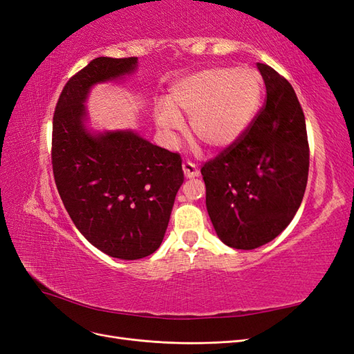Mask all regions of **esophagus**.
Returning a JSON list of instances; mask_svg holds the SVG:
<instances>
[{"mask_svg":"<svg viewBox=\"0 0 354 354\" xmlns=\"http://www.w3.org/2000/svg\"><path fill=\"white\" fill-rule=\"evenodd\" d=\"M183 173L187 178H195L199 176V169L195 167V164H192L187 160V162H183Z\"/></svg>","mask_w":354,"mask_h":354,"instance_id":"obj_1","label":"esophagus"}]
</instances>
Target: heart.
<instances>
[{
	"instance_id": "heart-1",
	"label": "heart",
	"mask_w": 354,
	"mask_h": 354,
	"mask_svg": "<svg viewBox=\"0 0 354 354\" xmlns=\"http://www.w3.org/2000/svg\"><path fill=\"white\" fill-rule=\"evenodd\" d=\"M261 94L263 82L254 69H202L171 85L167 106L156 109V124L174 140L183 127L180 116H187L190 136L212 151H221L248 130Z\"/></svg>"
}]
</instances>
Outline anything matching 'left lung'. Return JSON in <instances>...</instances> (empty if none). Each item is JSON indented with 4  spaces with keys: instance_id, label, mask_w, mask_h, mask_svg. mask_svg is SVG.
Returning a JSON list of instances; mask_svg holds the SVG:
<instances>
[{
    "instance_id": "8db88e82",
    "label": "left lung",
    "mask_w": 354,
    "mask_h": 354,
    "mask_svg": "<svg viewBox=\"0 0 354 354\" xmlns=\"http://www.w3.org/2000/svg\"><path fill=\"white\" fill-rule=\"evenodd\" d=\"M266 84L263 108L236 142L201 167L207 209L218 238L254 250L282 233L307 186L306 120L292 85L257 63Z\"/></svg>"
}]
</instances>
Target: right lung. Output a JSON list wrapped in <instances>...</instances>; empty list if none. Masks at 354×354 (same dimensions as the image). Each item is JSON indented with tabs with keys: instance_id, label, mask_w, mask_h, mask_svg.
Masks as SVG:
<instances>
[{
	"instance_id": "1",
	"label": "right lung",
	"mask_w": 354,
	"mask_h": 354,
	"mask_svg": "<svg viewBox=\"0 0 354 354\" xmlns=\"http://www.w3.org/2000/svg\"><path fill=\"white\" fill-rule=\"evenodd\" d=\"M136 63L91 60L65 84L53 115L51 165L63 205L85 239L121 260L159 248L185 180L180 153L131 131H85L82 102L91 85L131 72Z\"/></svg>"
}]
</instances>
